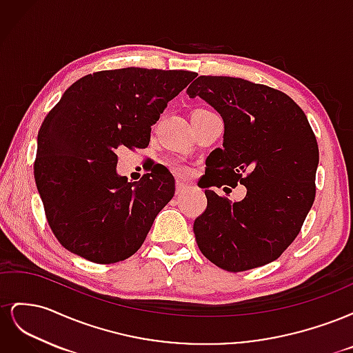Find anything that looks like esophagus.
<instances>
[{
  "label": "esophagus",
  "instance_id": "esophagus-1",
  "mask_svg": "<svg viewBox=\"0 0 353 353\" xmlns=\"http://www.w3.org/2000/svg\"><path fill=\"white\" fill-rule=\"evenodd\" d=\"M188 188H190V185L181 183V181H176V184H175V193H176V196L184 194Z\"/></svg>",
  "mask_w": 353,
  "mask_h": 353
}]
</instances>
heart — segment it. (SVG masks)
Returning <instances> with one entry per match:
<instances>
[{
    "mask_svg": "<svg viewBox=\"0 0 353 353\" xmlns=\"http://www.w3.org/2000/svg\"><path fill=\"white\" fill-rule=\"evenodd\" d=\"M172 170L174 172H176L178 175H187V168L185 166H183V165H179V163H175V165H172Z\"/></svg>",
    "mask_w": 353,
    "mask_h": 353,
    "instance_id": "b5f03b06",
    "label": "heart"
}]
</instances>
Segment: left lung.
Segmentation results:
<instances>
[{"instance_id":"1","label":"left lung","mask_w":353,"mask_h":353,"mask_svg":"<svg viewBox=\"0 0 353 353\" xmlns=\"http://www.w3.org/2000/svg\"><path fill=\"white\" fill-rule=\"evenodd\" d=\"M187 94L223 121L208 188L240 182L248 188L241 202L205 190L208 208L193 227L200 252L230 272L279 259L315 199L319 153L307 117L287 94L241 78L199 77Z\"/></svg>"}]
</instances>
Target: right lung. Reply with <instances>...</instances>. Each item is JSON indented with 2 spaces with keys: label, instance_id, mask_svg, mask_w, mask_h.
Here are the masks:
<instances>
[{
  "label": "right lung",
  "instance_id": "right-lung-1",
  "mask_svg": "<svg viewBox=\"0 0 353 353\" xmlns=\"http://www.w3.org/2000/svg\"><path fill=\"white\" fill-rule=\"evenodd\" d=\"M197 77L188 70L125 68L87 74L42 122L34 175L46 216L63 248L94 263H116L141 248L175 194L168 170L138 183L117 175L119 147L145 148L168 103Z\"/></svg>",
  "mask_w": 353,
  "mask_h": 353
}]
</instances>
